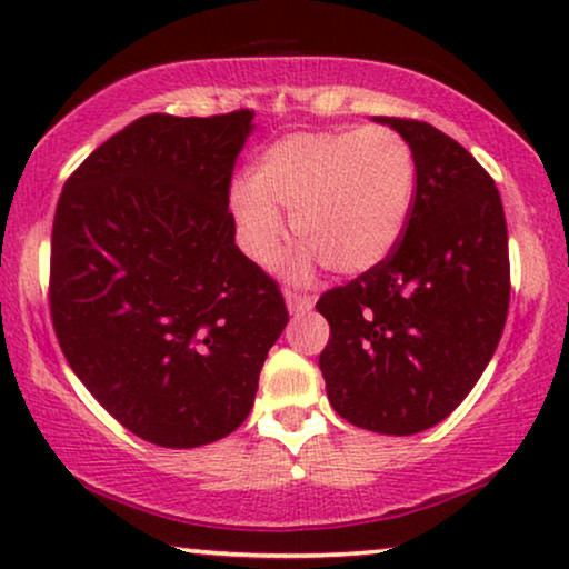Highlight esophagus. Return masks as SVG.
Listing matches in <instances>:
<instances>
[{"instance_id": "1", "label": "esophagus", "mask_w": 569, "mask_h": 569, "mask_svg": "<svg viewBox=\"0 0 569 569\" xmlns=\"http://www.w3.org/2000/svg\"><path fill=\"white\" fill-rule=\"evenodd\" d=\"M284 300H287V310H290L292 316H302L306 310L313 308V298H310V295H302V292H295V290H287Z\"/></svg>"}]
</instances>
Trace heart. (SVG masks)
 <instances>
[{
  "instance_id": "b5f03b06",
  "label": "heart",
  "mask_w": 569,
  "mask_h": 569,
  "mask_svg": "<svg viewBox=\"0 0 569 569\" xmlns=\"http://www.w3.org/2000/svg\"><path fill=\"white\" fill-rule=\"evenodd\" d=\"M415 152L391 127L287 134L263 150L251 183L232 189L246 251L271 267L284 246V220L302 240L292 274L316 263L333 274H362L388 259L407 230L415 201Z\"/></svg>"
}]
</instances>
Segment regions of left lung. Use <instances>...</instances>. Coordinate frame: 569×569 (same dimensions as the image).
Segmentation results:
<instances>
[{"instance_id":"1","label":"left lung","mask_w":569,"mask_h":569,"mask_svg":"<svg viewBox=\"0 0 569 569\" xmlns=\"http://www.w3.org/2000/svg\"><path fill=\"white\" fill-rule=\"evenodd\" d=\"M415 152L407 230L388 259L316 302L333 411L362 430L415 435L461 403L500 345L510 306L508 224L492 176L427 121L380 116Z\"/></svg>"}]
</instances>
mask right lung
Here are the masks:
<instances>
[{
  "label": "right lung",
  "mask_w": 569,
  "mask_h": 569,
  "mask_svg": "<svg viewBox=\"0 0 569 569\" xmlns=\"http://www.w3.org/2000/svg\"><path fill=\"white\" fill-rule=\"evenodd\" d=\"M253 111L150 113L61 191L49 306L69 368L108 415L162 448L238 430L290 321L279 284L236 246L232 168Z\"/></svg>",
  "instance_id": "right-lung-1"
}]
</instances>
